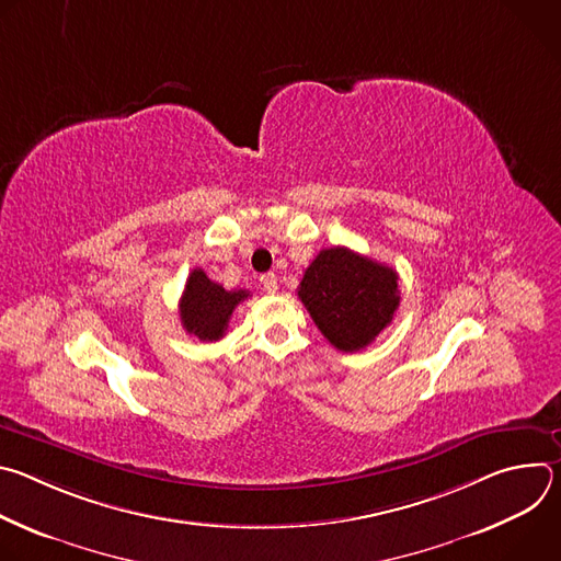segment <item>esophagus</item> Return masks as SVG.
<instances>
[{
    "mask_svg": "<svg viewBox=\"0 0 561 561\" xmlns=\"http://www.w3.org/2000/svg\"><path fill=\"white\" fill-rule=\"evenodd\" d=\"M260 284H262V288H264L268 295L277 293V275H275V273L262 275V277H260Z\"/></svg>",
    "mask_w": 561,
    "mask_h": 561,
    "instance_id": "esophagus-1",
    "label": "esophagus"
}]
</instances>
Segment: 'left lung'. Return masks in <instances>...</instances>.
I'll return each instance as SVG.
<instances>
[{
  "label": "left lung",
  "mask_w": 561,
  "mask_h": 561,
  "mask_svg": "<svg viewBox=\"0 0 561 561\" xmlns=\"http://www.w3.org/2000/svg\"><path fill=\"white\" fill-rule=\"evenodd\" d=\"M397 273L344 247L319 251L306 268L297 295L314 327L344 353L366 348L399 306Z\"/></svg>",
  "instance_id": "8db88e82"
}]
</instances>
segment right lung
<instances>
[{
  "label": "right lung",
  "mask_w": 561,
  "mask_h": 561,
  "mask_svg": "<svg viewBox=\"0 0 561 561\" xmlns=\"http://www.w3.org/2000/svg\"><path fill=\"white\" fill-rule=\"evenodd\" d=\"M247 297L249 290H226L217 282L208 279L202 268H195L188 275L180 299L182 327L199 342H217L226 335L232 310Z\"/></svg>",
  "instance_id": "obj_1"
}]
</instances>
